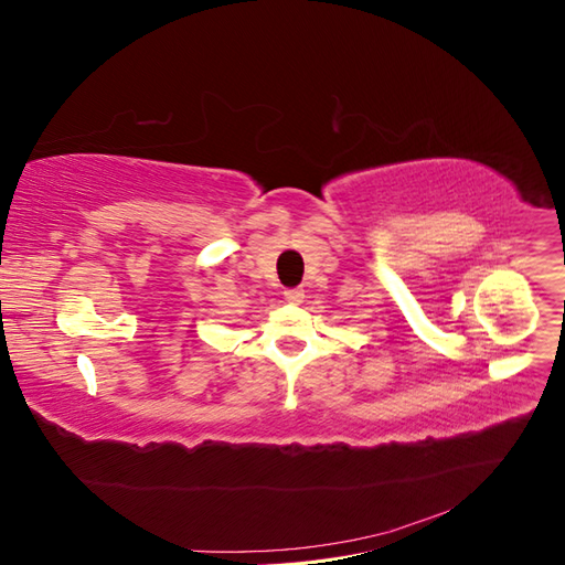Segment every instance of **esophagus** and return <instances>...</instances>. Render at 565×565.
I'll return each instance as SVG.
<instances>
[{
	"label": "esophagus",
	"mask_w": 565,
	"mask_h": 565,
	"mask_svg": "<svg viewBox=\"0 0 565 565\" xmlns=\"http://www.w3.org/2000/svg\"><path fill=\"white\" fill-rule=\"evenodd\" d=\"M285 299H287L289 303L299 306V303L303 301V289H287V292H285Z\"/></svg>",
	"instance_id": "34e87169"
}]
</instances>
